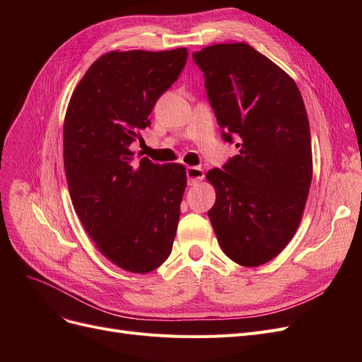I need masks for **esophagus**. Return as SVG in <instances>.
I'll return each mask as SVG.
<instances>
[{
	"instance_id": "obj_1",
	"label": "esophagus",
	"mask_w": 362,
	"mask_h": 362,
	"mask_svg": "<svg viewBox=\"0 0 362 362\" xmlns=\"http://www.w3.org/2000/svg\"><path fill=\"white\" fill-rule=\"evenodd\" d=\"M185 173H187V182L189 185H196L204 180V170L201 168L196 166H189L185 169Z\"/></svg>"
}]
</instances>
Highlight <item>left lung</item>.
<instances>
[{
	"label": "left lung",
	"instance_id": "1",
	"mask_svg": "<svg viewBox=\"0 0 362 362\" xmlns=\"http://www.w3.org/2000/svg\"><path fill=\"white\" fill-rule=\"evenodd\" d=\"M222 139L238 156L206 180L218 245L240 266L275 258L298 229L313 178L310 122L294 80L247 43L193 52Z\"/></svg>",
	"mask_w": 362,
	"mask_h": 362
}]
</instances>
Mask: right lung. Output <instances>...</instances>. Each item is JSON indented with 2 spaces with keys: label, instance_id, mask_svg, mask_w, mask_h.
<instances>
[{
  "label": "right lung",
  "instance_id": "right-lung-1",
  "mask_svg": "<svg viewBox=\"0 0 362 362\" xmlns=\"http://www.w3.org/2000/svg\"><path fill=\"white\" fill-rule=\"evenodd\" d=\"M187 56L185 48L107 52L75 87L64 117L74 210L96 247L133 273L156 270L170 255L187 178L178 163L133 164L129 145L151 125L148 116Z\"/></svg>",
  "mask_w": 362,
  "mask_h": 362
}]
</instances>
